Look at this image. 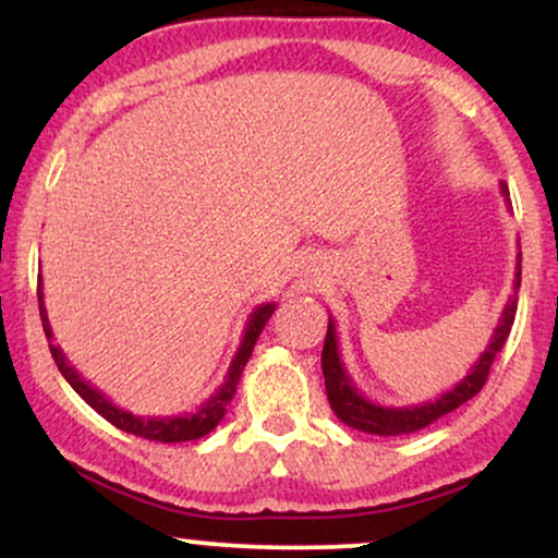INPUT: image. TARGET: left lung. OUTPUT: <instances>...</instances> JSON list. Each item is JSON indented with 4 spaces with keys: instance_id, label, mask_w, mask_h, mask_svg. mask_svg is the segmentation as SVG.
<instances>
[{
    "instance_id": "8db88e82",
    "label": "left lung",
    "mask_w": 558,
    "mask_h": 558,
    "mask_svg": "<svg viewBox=\"0 0 558 558\" xmlns=\"http://www.w3.org/2000/svg\"><path fill=\"white\" fill-rule=\"evenodd\" d=\"M499 189H501V196H505L507 209H512L510 189H507V183H501ZM520 260L522 256L518 253V271H514V284H512L514 292L510 294V300H507L505 311H501V318L497 323V328H494L489 347L484 349V354L478 356L476 364L469 369V375H465L456 388H450L447 393H442L429 403L383 405V403L369 401V398H364L360 390H356L352 377H349L347 367H343L339 339H336V323L333 318H328V333H326V343H323L320 367H323V377H326V393H328V403H331L333 414L339 416L347 426H352V429L367 432V435L396 437V435H411V432L424 429V426L437 422L439 416L450 414V411H456L458 405L471 401V398L484 388L486 377H489V369L494 364V356L501 352L507 336L512 331L514 313H518V290H520V274H522Z\"/></svg>"
}]
</instances>
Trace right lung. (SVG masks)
Masks as SVG:
<instances>
[{
    "label": "right lung",
    "mask_w": 558,
    "mask_h": 558,
    "mask_svg": "<svg viewBox=\"0 0 558 558\" xmlns=\"http://www.w3.org/2000/svg\"><path fill=\"white\" fill-rule=\"evenodd\" d=\"M274 307H277V302H264V305H258L256 311L247 315L243 341H240L238 352H235V356H232L225 383L219 385L215 393L206 398V401L198 405L196 411H189V414H178V416H136V414H132V411H123L121 405H116L111 398L102 396L98 388H93V385H89L85 377H82L77 369L66 362L64 352H61L57 343H53L51 323H48L46 305H44V281H38L40 320H44L48 349H51L53 362H57L59 373L64 375V380L72 385V388L80 393L82 401H85L87 405H93V409L98 411L106 422L119 426L121 432H129V435L155 439V442H189V439H198V437L209 435V432L215 429L219 422H222L227 403H230L232 396H235L240 375H243L245 364L253 354V347H256L260 331H264L268 318H271Z\"/></svg>",
    "instance_id": "add662e5"
}]
</instances>
